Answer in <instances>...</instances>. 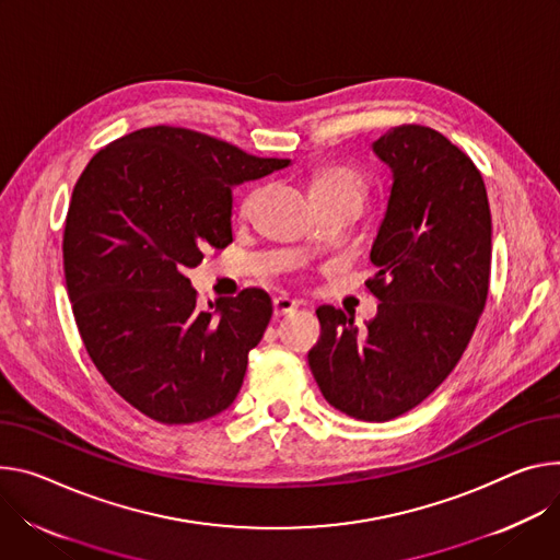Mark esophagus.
I'll return each instance as SVG.
<instances>
[{
  "label": "esophagus",
  "instance_id": "obj_1",
  "mask_svg": "<svg viewBox=\"0 0 560 560\" xmlns=\"http://www.w3.org/2000/svg\"><path fill=\"white\" fill-rule=\"evenodd\" d=\"M272 306H275V315L283 317V315H290V313H294L299 308V301L290 299V296H275Z\"/></svg>",
  "mask_w": 560,
  "mask_h": 560
}]
</instances>
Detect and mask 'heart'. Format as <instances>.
<instances>
[{
    "instance_id": "obj_1",
    "label": "heart",
    "mask_w": 560,
    "mask_h": 560,
    "mask_svg": "<svg viewBox=\"0 0 560 560\" xmlns=\"http://www.w3.org/2000/svg\"><path fill=\"white\" fill-rule=\"evenodd\" d=\"M364 191H366L364 176L348 165L326 167L317 172L313 178V194H352V196L364 198ZM252 202H254V196L245 198L243 202L245 214L252 210Z\"/></svg>"
}]
</instances>
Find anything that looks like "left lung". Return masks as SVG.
Listing matches in <instances>:
<instances>
[{
	"mask_svg": "<svg viewBox=\"0 0 560 560\" xmlns=\"http://www.w3.org/2000/svg\"><path fill=\"white\" fill-rule=\"evenodd\" d=\"M371 147L390 170L366 283L382 303L366 328L319 306L308 364L335 409L386 422L427 399L463 358L489 290L491 212L480 172L440 131L401 125Z\"/></svg>",
	"mask_w": 560,
	"mask_h": 560,
	"instance_id": "obj_1",
	"label": "left lung"
}]
</instances>
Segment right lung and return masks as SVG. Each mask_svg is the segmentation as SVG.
<instances>
[{
	"label": "right lung",
	"instance_id": "obj_1",
	"mask_svg": "<svg viewBox=\"0 0 560 560\" xmlns=\"http://www.w3.org/2000/svg\"><path fill=\"white\" fill-rule=\"evenodd\" d=\"M290 165L183 127L127 133L91 159L65 225V277L89 358L133 409L163 424L236 399L272 317L266 290L196 306L185 277L232 243V191Z\"/></svg>",
	"mask_w": 560,
	"mask_h": 560
}]
</instances>
